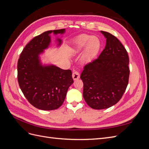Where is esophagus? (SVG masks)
Here are the masks:
<instances>
[{"mask_svg":"<svg viewBox=\"0 0 149 149\" xmlns=\"http://www.w3.org/2000/svg\"><path fill=\"white\" fill-rule=\"evenodd\" d=\"M72 76H73V79L74 80H76V79H78L79 78L80 74L79 73V72L74 71H73V74H72Z\"/></svg>","mask_w":149,"mask_h":149,"instance_id":"esophagus-1","label":"esophagus"}]
</instances>
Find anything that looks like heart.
Segmentation results:
<instances>
[{"label":"heart","mask_w":149,"mask_h":149,"mask_svg":"<svg viewBox=\"0 0 149 149\" xmlns=\"http://www.w3.org/2000/svg\"><path fill=\"white\" fill-rule=\"evenodd\" d=\"M101 47L100 40L96 36H81L74 43L72 51L79 53L84 48L81 56V61L84 63L91 61L100 51Z\"/></svg>","instance_id":"b5f03b06"}]
</instances>
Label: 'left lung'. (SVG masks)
<instances>
[{"mask_svg":"<svg viewBox=\"0 0 149 149\" xmlns=\"http://www.w3.org/2000/svg\"><path fill=\"white\" fill-rule=\"evenodd\" d=\"M106 39L104 49L96 60L86 65L80 78L83 97L94 109H107L116 104L127 86L129 56L115 36L101 31Z\"/></svg>","mask_w":149,"mask_h":149,"instance_id":"8db88e82","label":"left lung"}]
</instances>
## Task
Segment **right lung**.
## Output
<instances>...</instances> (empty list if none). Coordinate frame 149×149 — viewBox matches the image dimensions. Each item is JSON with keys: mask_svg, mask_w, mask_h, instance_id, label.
<instances>
[{"mask_svg": "<svg viewBox=\"0 0 149 149\" xmlns=\"http://www.w3.org/2000/svg\"><path fill=\"white\" fill-rule=\"evenodd\" d=\"M65 33V29L45 31L33 38L21 53L17 64L19 86L31 105L43 111L55 110L63 103L73 83L70 70H63L53 64H43L40 55L51 43L50 34ZM58 47L62 40L56 39Z\"/></svg>", "mask_w": 149, "mask_h": 149, "instance_id": "right-lung-1", "label": "right lung"}]
</instances>
